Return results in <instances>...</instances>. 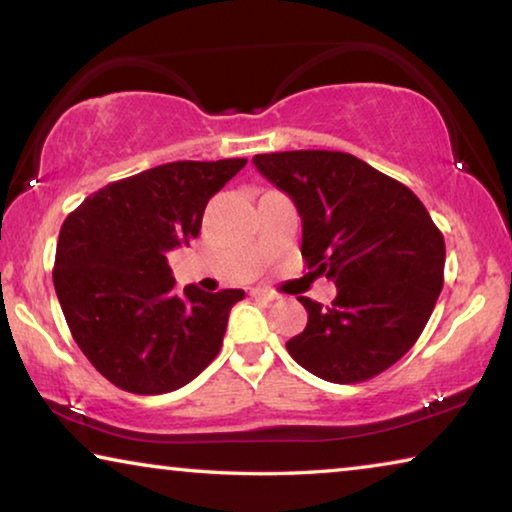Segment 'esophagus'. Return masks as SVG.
I'll return each instance as SVG.
<instances>
[{"mask_svg":"<svg viewBox=\"0 0 512 512\" xmlns=\"http://www.w3.org/2000/svg\"><path fill=\"white\" fill-rule=\"evenodd\" d=\"M250 296H253L255 300H262V302H273V300H277L275 293L264 291V289H253V291H250Z\"/></svg>","mask_w":512,"mask_h":512,"instance_id":"1","label":"esophagus"}]
</instances>
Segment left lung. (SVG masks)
I'll use <instances>...</instances> for the list:
<instances>
[{
	"instance_id": "1",
	"label": "left lung",
	"mask_w": 512,
	"mask_h": 512,
	"mask_svg": "<svg viewBox=\"0 0 512 512\" xmlns=\"http://www.w3.org/2000/svg\"><path fill=\"white\" fill-rule=\"evenodd\" d=\"M296 203L307 268L336 284L332 305L300 298L307 327L287 343L302 368L359 384L418 341L443 289L445 239L409 187L341 151L253 158Z\"/></svg>"
}]
</instances>
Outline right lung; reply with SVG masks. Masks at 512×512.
<instances>
[{"label": "right lung", "mask_w": 512, "mask_h": 512, "mask_svg": "<svg viewBox=\"0 0 512 512\" xmlns=\"http://www.w3.org/2000/svg\"><path fill=\"white\" fill-rule=\"evenodd\" d=\"M246 162L160 164L90 194L60 228L54 287L69 332L121 391L171 393L219 354L246 293H178L167 253L198 237L207 201Z\"/></svg>", "instance_id": "obj_1"}]
</instances>
